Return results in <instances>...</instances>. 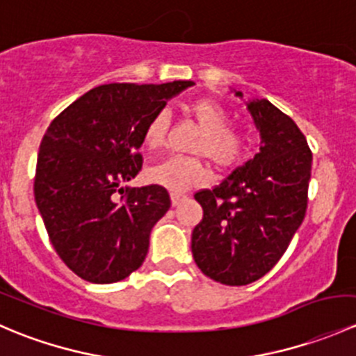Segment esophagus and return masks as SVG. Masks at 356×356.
I'll use <instances>...</instances> for the list:
<instances>
[{
    "instance_id": "obj_1",
    "label": "esophagus",
    "mask_w": 356,
    "mask_h": 356,
    "mask_svg": "<svg viewBox=\"0 0 356 356\" xmlns=\"http://www.w3.org/2000/svg\"><path fill=\"white\" fill-rule=\"evenodd\" d=\"M184 200H186V196L181 195V193H172V195H170V201H172V204H174V207H177V204L181 203V201H184Z\"/></svg>"
}]
</instances>
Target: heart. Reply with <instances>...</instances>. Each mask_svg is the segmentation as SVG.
I'll use <instances>...</instances> for the list:
<instances>
[{"mask_svg": "<svg viewBox=\"0 0 356 356\" xmlns=\"http://www.w3.org/2000/svg\"><path fill=\"white\" fill-rule=\"evenodd\" d=\"M189 117L200 129V136L189 146L191 155L201 156L218 172H229L238 167L250 153V136L243 129L231 124L229 111L217 102L208 98L195 99L186 106ZM167 115L158 111L148 120L143 131V139L149 149L156 152L165 146L167 139ZM208 172L204 161L197 156L168 158L148 172L153 184L174 193L188 191L207 184Z\"/></svg>", "mask_w": 356, "mask_h": 356, "instance_id": "heart-1", "label": "heart"}]
</instances>
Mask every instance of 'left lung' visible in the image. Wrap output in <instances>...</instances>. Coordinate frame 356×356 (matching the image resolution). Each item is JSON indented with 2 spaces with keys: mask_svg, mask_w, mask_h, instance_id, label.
Wrapping results in <instances>:
<instances>
[{
  "mask_svg": "<svg viewBox=\"0 0 356 356\" xmlns=\"http://www.w3.org/2000/svg\"><path fill=\"white\" fill-rule=\"evenodd\" d=\"M248 110L260 131V153L195 195L203 218L193 231V257L204 275L227 286L251 284L272 270L308 204L312 152L303 132L267 99Z\"/></svg>",
  "mask_w": 356,
  "mask_h": 356,
  "instance_id": "left-lung-1",
  "label": "left lung"
}]
</instances>
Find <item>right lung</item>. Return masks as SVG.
Instances as JSON below:
<instances>
[{
	"instance_id": "obj_1",
	"label": "right lung",
	"mask_w": 356,
	"mask_h": 356,
	"mask_svg": "<svg viewBox=\"0 0 356 356\" xmlns=\"http://www.w3.org/2000/svg\"><path fill=\"white\" fill-rule=\"evenodd\" d=\"M193 84L98 86L55 117L42 136L35 204L58 257L84 281L118 282L145 261L149 232L170 208V196L156 184H122L143 168L139 148L149 118Z\"/></svg>"
}]
</instances>
